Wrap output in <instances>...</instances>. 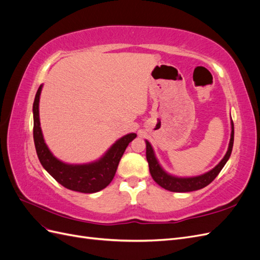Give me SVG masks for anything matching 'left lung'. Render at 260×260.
I'll return each instance as SVG.
<instances>
[{"label": "left lung", "mask_w": 260, "mask_h": 260, "mask_svg": "<svg viewBox=\"0 0 260 260\" xmlns=\"http://www.w3.org/2000/svg\"><path fill=\"white\" fill-rule=\"evenodd\" d=\"M233 141H234V125L232 122L230 144H229V148H228L226 154L223 157V159L220 161L214 169L207 172V174L199 176V177H193V178H177L166 174V172L160 168L158 162H157L154 156L153 148L151 144L146 141V159L148 162L149 172H151L152 178L154 179L155 182L157 184H159L161 187L166 188L168 191L183 193V192H192L196 190H201V188L205 187L210 182H212V181L215 180V178L219 175V172L223 168L225 162L228 161V159H229V157L231 155Z\"/></svg>", "instance_id": "obj_1"}]
</instances>
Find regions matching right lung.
I'll return each mask as SVG.
<instances>
[{"instance_id":"obj_1","label":"right lung","mask_w":260,"mask_h":260,"mask_svg":"<svg viewBox=\"0 0 260 260\" xmlns=\"http://www.w3.org/2000/svg\"><path fill=\"white\" fill-rule=\"evenodd\" d=\"M42 85L38 89L34 102V140L41 165L62 186L81 193H95L112 182L118 164L125 148L137 137L136 133L124 136L109 148L103 158L89 165H67L55 158L44 143L39 119V100Z\"/></svg>"}]
</instances>
